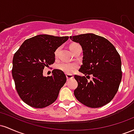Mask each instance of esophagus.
Listing matches in <instances>:
<instances>
[{
  "mask_svg": "<svg viewBox=\"0 0 134 134\" xmlns=\"http://www.w3.org/2000/svg\"><path fill=\"white\" fill-rule=\"evenodd\" d=\"M66 77H67V80H70V79H73L74 78V76L73 75H72V74H67L66 75Z\"/></svg>",
  "mask_w": 134,
  "mask_h": 134,
  "instance_id": "34e87169",
  "label": "esophagus"
}]
</instances>
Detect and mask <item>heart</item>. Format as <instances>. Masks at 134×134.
<instances>
[{"label": "heart", "mask_w": 134, "mask_h": 134, "mask_svg": "<svg viewBox=\"0 0 134 134\" xmlns=\"http://www.w3.org/2000/svg\"><path fill=\"white\" fill-rule=\"evenodd\" d=\"M79 45V44L76 43H72L70 44L69 45V49L71 52L73 51L74 49L76 48L77 46ZM58 50L59 48H57L55 52V55L57 56L58 53ZM57 68L58 70H60L61 71L64 72V73L67 74H70L73 73L76 70V69L77 68V65L74 64H70V63H67V62H62L60 64H57Z\"/></svg>", "instance_id": "1"}]
</instances>
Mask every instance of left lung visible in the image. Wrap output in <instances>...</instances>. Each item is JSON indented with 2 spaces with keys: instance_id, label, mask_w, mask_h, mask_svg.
Here are the masks:
<instances>
[{
  "instance_id": "8db88e82",
  "label": "left lung",
  "mask_w": 134,
  "mask_h": 134,
  "mask_svg": "<svg viewBox=\"0 0 134 134\" xmlns=\"http://www.w3.org/2000/svg\"><path fill=\"white\" fill-rule=\"evenodd\" d=\"M70 38L79 43L83 50L82 65L79 71L85 76H93V80L89 82L85 76L75 75L78 86L74 96L88 107H103L114 98L120 84V56L113 44L102 36L86 33Z\"/></svg>"
}]
</instances>
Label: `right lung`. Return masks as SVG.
Listing matches in <instances>:
<instances>
[{
	"label": "right lung",
	"instance_id": "1",
	"mask_svg": "<svg viewBox=\"0 0 134 134\" xmlns=\"http://www.w3.org/2000/svg\"><path fill=\"white\" fill-rule=\"evenodd\" d=\"M69 36L39 35L23 42L13 57L12 74L16 89L25 103L42 108L55 102L67 78L58 69L52 76L44 77V67L55 62V52Z\"/></svg>",
	"mask_w": 134,
	"mask_h": 134
}]
</instances>
